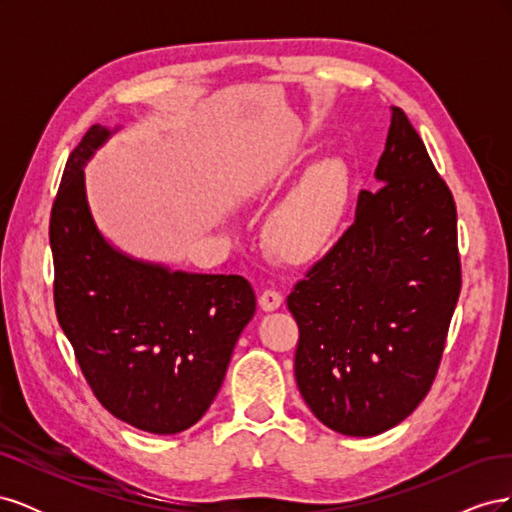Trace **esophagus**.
<instances>
[{
  "instance_id": "obj_1",
  "label": "esophagus",
  "mask_w": 512,
  "mask_h": 512,
  "mask_svg": "<svg viewBox=\"0 0 512 512\" xmlns=\"http://www.w3.org/2000/svg\"><path fill=\"white\" fill-rule=\"evenodd\" d=\"M282 301H284L282 292H277L273 288H267L258 297V305H260V309H265V312H275V309L282 305Z\"/></svg>"
}]
</instances>
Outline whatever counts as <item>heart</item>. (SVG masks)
I'll list each match as a JSON object with an SVG mask.
<instances>
[{
	"mask_svg": "<svg viewBox=\"0 0 512 512\" xmlns=\"http://www.w3.org/2000/svg\"><path fill=\"white\" fill-rule=\"evenodd\" d=\"M350 192V168L342 158H322L277 203L267 220V239L286 260L318 256L342 222Z\"/></svg>",
	"mask_w": 512,
	"mask_h": 512,
	"instance_id": "obj_1",
	"label": "heart"
}]
</instances>
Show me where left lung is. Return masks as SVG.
Returning a JSON list of instances; mask_svg holds the SVG:
<instances>
[{"label":"left lung","mask_w":512,"mask_h":512,"mask_svg":"<svg viewBox=\"0 0 512 512\" xmlns=\"http://www.w3.org/2000/svg\"><path fill=\"white\" fill-rule=\"evenodd\" d=\"M354 222L288 297L294 378L307 408L344 436H378L436 378L461 288L451 190L401 108Z\"/></svg>","instance_id":"obj_1"}]
</instances>
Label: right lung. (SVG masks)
Wrapping results in <instances>:
<instances>
[{"instance_id": "obj_1", "label": "right lung", "mask_w": 512, "mask_h": 512, "mask_svg": "<svg viewBox=\"0 0 512 512\" xmlns=\"http://www.w3.org/2000/svg\"><path fill=\"white\" fill-rule=\"evenodd\" d=\"M117 130L91 126L61 177L49 232L55 309L100 404L136 429L170 436L213 404L256 294L241 275L173 271L102 235L85 166Z\"/></svg>"}]
</instances>
